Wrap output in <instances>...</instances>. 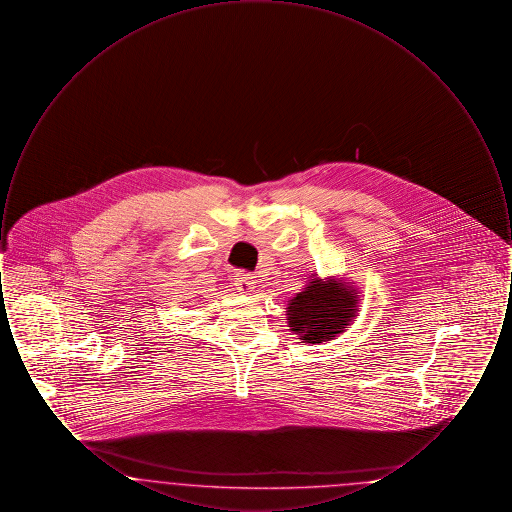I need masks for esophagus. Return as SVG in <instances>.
Listing matches in <instances>:
<instances>
[{"instance_id":"esophagus-1","label":"esophagus","mask_w":512,"mask_h":512,"mask_svg":"<svg viewBox=\"0 0 512 512\" xmlns=\"http://www.w3.org/2000/svg\"><path fill=\"white\" fill-rule=\"evenodd\" d=\"M234 286L240 290V293H251L255 290V276L245 270H240L234 276Z\"/></svg>"}]
</instances>
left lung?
I'll return each mask as SVG.
<instances>
[{
    "mask_svg": "<svg viewBox=\"0 0 512 512\" xmlns=\"http://www.w3.org/2000/svg\"><path fill=\"white\" fill-rule=\"evenodd\" d=\"M355 307V290L343 282L313 280L290 301L288 324L307 343L334 340L355 317Z\"/></svg>",
    "mask_w": 512,
    "mask_h": 512,
    "instance_id": "obj_1",
    "label": "left lung"
}]
</instances>
